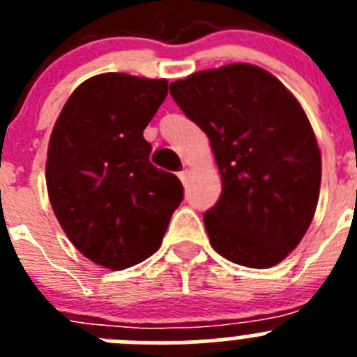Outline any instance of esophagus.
<instances>
[{
	"label": "esophagus",
	"instance_id": "34e87169",
	"mask_svg": "<svg viewBox=\"0 0 357 357\" xmlns=\"http://www.w3.org/2000/svg\"><path fill=\"white\" fill-rule=\"evenodd\" d=\"M178 178L182 181V184H185V182H188V178H189L188 169H182V172H178Z\"/></svg>",
	"mask_w": 357,
	"mask_h": 357
}]
</instances>
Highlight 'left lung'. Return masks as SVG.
Wrapping results in <instances>:
<instances>
[{
    "instance_id": "1",
    "label": "left lung",
    "mask_w": 357,
    "mask_h": 357,
    "mask_svg": "<svg viewBox=\"0 0 357 357\" xmlns=\"http://www.w3.org/2000/svg\"><path fill=\"white\" fill-rule=\"evenodd\" d=\"M169 93L207 134L222 176V197L204 214L213 248L241 266H275L304 238L320 195V150L304 109L252 64L195 73Z\"/></svg>"
}]
</instances>
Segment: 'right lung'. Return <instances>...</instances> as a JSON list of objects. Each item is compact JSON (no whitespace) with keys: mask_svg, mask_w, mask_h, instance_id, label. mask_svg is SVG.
<instances>
[{"mask_svg":"<svg viewBox=\"0 0 357 357\" xmlns=\"http://www.w3.org/2000/svg\"><path fill=\"white\" fill-rule=\"evenodd\" d=\"M168 82L105 73L73 91L50 137L46 185L69 241L93 263L125 270L162 243L184 188L150 162L143 137Z\"/></svg>","mask_w":357,"mask_h":357,"instance_id":"add662e5","label":"right lung"}]
</instances>
